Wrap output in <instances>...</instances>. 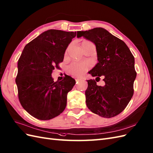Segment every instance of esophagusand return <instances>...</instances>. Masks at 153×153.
I'll use <instances>...</instances> for the list:
<instances>
[{
	"mask_svg": "<svg viewBox=\"0 0 153 153\" xmlns=\"http://www.w3.org/2000/svg\"><path fill=\"white\" fill-rule=\"evenodd\" d=\"M81 79H79V78H76L75 79V80H76V82H79V80H80Z\"/></svg>",
	"mask_w": 153,
	"mask_h": 153,
	"instance_id": "34e87169",
	"label": "esophagus"
}]
</instances>
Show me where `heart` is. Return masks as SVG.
<instances>
[{
  "instance_id": "heart-1",
  "label": "heart",
  "mask_w": 153,
  "mask_h": 153,
  "mask_svg": "<svg viewBox=\"0 0 153 153\" xmlns=\"http://www.w3.org/2000/svg\"><path fill=\"white\" fill-rule=\"evenodd\" d=\"M91 64L88 62H73L69 65L68 70L70 74L74 76H80L90 68Z\"/></svg>"
}]
</instances>
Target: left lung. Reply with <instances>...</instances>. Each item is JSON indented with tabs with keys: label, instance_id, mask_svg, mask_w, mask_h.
<instances>
[{
	"label": "left lung",
	"instance_id": "1",
	"mask_svg": "<svg viewBox=\"0 0 153 153\" xmlns=\"http://www.w3.org/2000/svg\"><path fill=\"white\" fill-rule=\"evenodd\" d=\"M80 37L96 46L98 63L89 73L97 78L103 76L105 82L100 86L95 80H87L86 105L93 113L101 117L116 116L125 110L134 94L136 78L134 57L124 42L105 28L77 32V38Z\"/></svg>",
	"mask_w": 153,
	"mask_h": 153
}]
</instances>
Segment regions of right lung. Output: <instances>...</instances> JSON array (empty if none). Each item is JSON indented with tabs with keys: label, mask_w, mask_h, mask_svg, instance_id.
<instances>
[{
	"label": "right lung",
	"mask_w": 153,
	"mask_h": 153,
	"mask_svg": "<svg viewBox=\"0 0 153 153\" xmlns=\"http://www.w3.org/2000/svg\"><path fill=\"white\" fill-rule=\"evenodd\" d=\"M76 32L48 30L24 48L18 60L16 82L21 106L32 116L49 120L63 112L67 95L75 80L65 75L54 82L52 73L64 60L65 50Z\"/></svg>",
	"instance_id": "1"
}]
</instances>
